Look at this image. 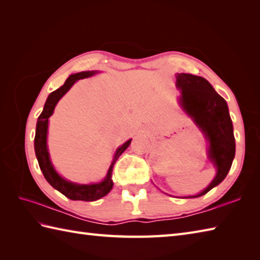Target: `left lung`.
<instances>
[{
	"label": "left lung",
	"mask_w": 260,
	"mask_h": 260,
	"mask_svg": "<svg viewBox=\"0 0 260 260\" xmlns=\"http://www.w3.org/2000/svg\"><path fill=\"white\" fill-rule=\"evenodd\" d=\"M176 87L181 90L180 104L209 142V158L217 168V174L206 189L197 196L206 194L224 180L233 164L236 143L228 105L203 77L176 74Z\"/></svg>",
	"instance_id": "left-lung-1"
}]
</instances>
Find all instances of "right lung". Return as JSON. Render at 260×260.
I'll list each match as a JSON object with an SVG mask.
<instances>
[{"label":"right lung","mask_w":260,"mask_h":260,"mask_svg":"<svg viewBox=\"0 0 260 260\" xmlns=\"http://www.w3.org/2000/svg\"><path fill=\"white\" fill-rule=\"evenodd\" d=\"M97 71H82V73L70 75L69 78L66 80L63 86L58 88L57 90L52 91L50 95L48 96L47 102L43 107L42 113L40 114L37 121V128H36V137H35V151L37 159L39 162V167L42 171L43 175H45L46 180L50 183L54 189L58 190L63 196L69 198L70 200H81V201H96L108 194L109 191L113 189V180H112V172L114 164L117 161V158L120 156L127 147L129 146L132 140L125 142L123 145L119 146L116 151L112 164L108 169V172L106 178H105L99 183H92V184H78L73 183V182L64 180L61 178L57 171L54 170L53 165L50 161V156H49L48 146H47V135H48V124H49V117L53 114L54 107H56L57 103L60 101L66 92H67L77 80L87 78L95 75Z\"/></svg>","instance_id":"right-lung-1"}]
</instances>
